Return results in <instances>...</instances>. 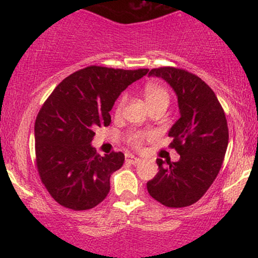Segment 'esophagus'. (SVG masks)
Instances as JSON below:
<instances>
[{"label":"esophagus","mask_w":258,"mask_h":258,"mask_svg":"<svg viewBox=\"0 0 258 258\" xmlns=\"http://www.w3.org/2000/svg\"><path fill=\"white\" fill-rule=\"evenodd\" d=\"M126 162L127 164H131V165H137L141 162V159L136 158L135 155H131V154H127L126 155Z\"/></svg>","instance_id":"obj_1"}]
</instances>
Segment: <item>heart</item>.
I'll use <instances>...</instances> for the list:
<instances>
[{"mask_svg":"<svg viewBox=\"0 0 258 258\" xmlns=\"http://www.w3.org/2000/svg\"><path fill=\"white\" fill-rule=\"evenodd\" d=\"M144 98H146L147 103L149 104L150 108L155 105H166L170 102V93L164 86L159 84H148L144 86L143 88ZM127 102V94H121V97L117 99L116 105H115V114L119 115L122 112L123 106H125ZM150 133L143 132V131H133L127 136V141L131 144L132 147L139 148L143 144V141L147 137H149Z\"/></svg>","mask_w":258,"mask_h":258,"instance_id":"1","label":"heart"}]
</instances>
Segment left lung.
Wrapping results in <instances>:
<instances>
[{
  "label": "left lung",
  "instance_id": "left-lung-1",
  "mask_svg": "<svg viewBox=\"0 0 258 258\" xmlns=\"http://www.w3.org/2000/svg\"><path fill=\"white\" fill-rule=\"evenodd\" d=\"M149 76L164 79L178 98L180 117L171 127L170 144L177 162L156 160L159 172L147 183L150 197L167 207L193 205L220 172L228 147L226 115L215 92L199 76L173 67L152 69Z\"/></svg>",
  "mask_w": 258,
  "mask_h": 258
}]
</instances>
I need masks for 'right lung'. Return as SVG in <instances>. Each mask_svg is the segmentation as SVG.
Returning <instances> with one entry per match:
<instances>
[{"label": "right lung", "mask_w": 258, "mask_h": 258, "mask_svg": "<svg viewBox=\"0 0 258 258\" xmlns=\"http://www.w3.org/2000/svg\"><path fill=\"white\" fill-rule=\"evenodd\" d=\"M148 72L91 65L64 79L43 103L35 121L36 167L59 205L84 211L106 198L111 173L125 155L97 154L91 146L93 130L110 125L115 100Z\"/></svg>", "instance_id": "right-lung-1"}]
</instances>
